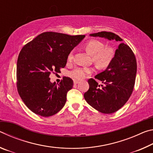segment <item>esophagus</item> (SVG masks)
<instances>
[{
    "label": "esophagus",
    "instance_id": "34e87169",
    "mask_svg": "<svg viewBox=\"0 0 153 153\" xmlns=\"http://www.w3.org/2000/svg\"><path fill=\"white\" fill-rule=\"evenodd\" d=\"M79 83V81L78 80H74V84H75V85H76V84H77Z\"/></svg>",
    "mask_w": 153,
    "mask_h": 153
}]
</instances>
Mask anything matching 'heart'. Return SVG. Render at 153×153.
Segmentation results:
<instances>
[{"instance_id": "1", "label": "heart", "mask_w": 153, "mask_h": 153, "mask_svg": "<svg viewBox=\"0 0 153 153\" xmlns=\"http://www.w3.org/2000/svg\"><path fill=\"white\" fill-rule=\"evenodd\" d=\"M85 48L90 55L92 56L93 61L97 66L101 68L107 67L113 59L115 52L109 46H105V44L101 41L97 40H90L88 41ZM73 59V53H70L68 55V61ZM92 69L89 67H76L71 71L69 75L74 78L82 79L86 75L92 73Z\"/></svg>"}]
</instances>
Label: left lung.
<instances>
[{
    "instance_id": "1",
    "label": "left lung",
    "mask_w": 153,
    "mask_h": 153,
    "mask_svg": "<svg viewBox=\"0 0 153 153\" xmlns=\"http://www.w3.org/2000/svg\"><path fill=\"white\" fill-rule=\"evenodd\" d=\"M93 37L121 42L120 36L112 32H100L90 34ZM137 71L135 55L126 44L121 42L107 69L97 74L95 78L103 85H98L94 79H89V90L84 93L86 101L100 113H115L126 104L132 93Z\"/></svg>"
}]
</instances>
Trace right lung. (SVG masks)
Listing matches in <instances>:
<instances>
[{"label": "right lung", "mask_w": 153, "mask_h": 153, "mask_svg": "<svg viewBox=\"0 0 153 153\" xmlns=\"http://www.w3.org/2000/svg\"><path fill=\"white\" fill-rule=\"evenodd\" d=\"M84 37L44 32L23 47L17 59V86L21 98L32 112L50 117L64 107L73 80L65 77L57 84L51 82L49 76L65 67L69 53Z\"/></svg>", "instance_id": "add662e5"}]
</instances>
